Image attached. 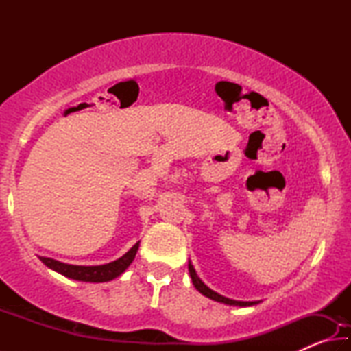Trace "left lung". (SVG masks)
Wrapping results in <instances>:
<instances>
[{
  "label": "left lung",
  "mask_w": 351,
  "mask_h": 351,
  "mask_svg": "<svg viewBox=\"0 0 351 351\" xmlns=\"http://www.w3.org/2000/svg\"><path fill=\"white\" fill-rule=\"evenodd\" d=\"M189 272H190V277H192V283L193 287L197 288L201 294L209 297V299L215 300V302H219V304H226V305H232V306H252V305H257L260 304L258 300L255 302H241V300H234V299H228V297H224L221 294L215 293V291L210 289L207 285H204L203 282H201V278L197 276V271H195L193 265L190 263L189 261Z\"/></svg>",
  "instance_id": "1"
}]
</instances>
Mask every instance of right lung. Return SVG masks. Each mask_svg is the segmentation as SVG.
Instances as JSON below:
<instances>
[{
    "label": "right lung",
    "instance_id": "1",
    "mask_svg": "<svg viewBox=\"0 0 351 351\" xmlns=\"http://www.w3.org/2000/svg\"><path fill=\"white\" fill-rule=\"evenodd\" d=\"M139 249V241L130 249L127 254H123L121 258H117L111 263L106 265H99V266H79V265H68L62 263V261L49 258V257H40V260L51 268L52 271L58 272L64 277L73 278V280L79 282H91V283H102V282H110L112 278H116L125 271L132 261L136 257V252Z\"/></svg>",
    "mask_w": 351,
    "mask_h": 351
}]
</instances>
